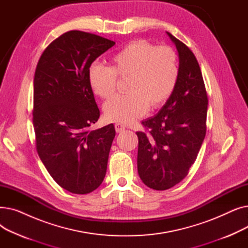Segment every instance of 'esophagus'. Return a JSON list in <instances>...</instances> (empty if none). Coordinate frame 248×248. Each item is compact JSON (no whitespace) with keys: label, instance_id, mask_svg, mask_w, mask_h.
<instances>
[{"label":"esophagus","instance_id":"esophagus-1","mask_svg":"<svg viewBox=\"0 0 248 248\" xmlns=\"http://www.w3.org/2000/svg\"><path fill=\"white\" fill-rule=\"evenodd\" d=\"M114 127H115V132L116 133H122V132H124V129H125V126L121 124H115Z\"/></svg>","mask_w":248,"mask_h":248}]
</instances>
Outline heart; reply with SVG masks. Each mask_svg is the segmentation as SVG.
Returning <instances> with one entry per match:
<instances>
[{
  "mask_svg": "<svg viewBox=\"0 0 248 248\" xmlns=\"http://www.w3.org/2000/svg\"><path fill=\"white\" fill-rule=\"evenodd\" d=\"M116 76L128 78L127 94L107 101L103 113L108 122L127 124L144 115L149 108H159L170 98L178 81V56L170 47L137 40L114 54L109 67L93 62L88 68L89 86L101 98L112 95Z\"/></svg>",
  "mask_w": 248,
  "mask_h": 248,
  "instance_id": "heart-1",
  "label": "heart"
}]
</instances>
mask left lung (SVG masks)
I'll list each match as a JSON object with an SVG mask.
<instances>
[{
	"instance_id": "8db88e82",
	"label": "left lung",
	"mask_w": 248,
	"mask_h": 248,
	"mask_svg": "<svg viewBox=\"0 0 248 248\" xmlns=\"http://www.w3.org/2000/svg\"><path fill=\"white\" fill-rule=\"evenodd\" d=\"M179 55V76L172 95L138 132V172L154 190L180 183L196 161L206 135L208 97L199 63L193 52L167 32Z\"/></svg>"
}]
</instances>
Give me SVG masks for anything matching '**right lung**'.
<instances>
[{
  "mask_svg": "<svg viewBox=\"0 0 248 248\" xmlns=\"http://www.w3.org/2000/svg\"><path fill=\"white\" fill-rule=\"evenodd\" d=\"M114 44L95 34L69 31L48 45L36 67L37 153L56 183L74 194L94 191L106 177L115 131L112 124L88 129L99 119L88 68Z\"/></svg>",
  "mask_w": 248,
  "mask_h": 248,
  "instance_id": "right-lung-1",
  "label": "right lung"
}]
</instances>
